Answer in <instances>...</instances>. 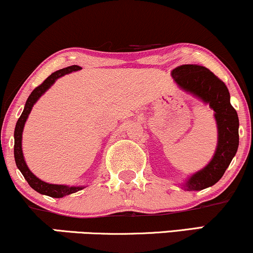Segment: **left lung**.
<instances>
[{
	"label": "left lung",
	"instance_id": "left-lung-1",
	"mask_svg": "<svg viewBox=\"0 0 253 253\" xmlns=\"http://www.w3.org/2000/svg\"><path fill=\"white\" fill-rule=\"evenodd\" d=\"M171 75L180 88L209 103L216 112L218 145L213 158L183 185L188 191H197L216 184L235 157L239 144L238 115L230 103V92L225 83L208 68L184 64L173 69Z\"/></svg>",
	"mask_w": 253,
	"mask_h": 253
}]
</instances>
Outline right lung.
I'll return each instance as SVG.
<instances>
[{
	"label": "right lung",
	"instance_id": "1",
	"mask_svg": "<svg viewBox=\"0 0 253 253\" xmlns=\"http://www.w3.org/2000/svg\"><path fill=\"white\" fill-rule=\"evenodd\" d=\"M80 69H82V68L79 67V65H71V67L63 68V69L55 71V73H52L50 75V76L46 77V79L43 81V83L40 84L39 86H36V88L33 90V92L30 93V96L28 97L26 102V105H24V110L22 112L20 118H18L16 126H15L14 156H15V162H16L17 168L20 169L22 174H23V177L28 182V184H29L35 191L42 193V195L50 196V197H54V198L64 197V196L77 192L84 188L83 186H67V185H57V184H49L37 178L35 174L28 169L26 162H24L23 152H22V132H23V126L28 118V115L30 114L31 109H33V105L35 104L37 99H39L41 96L46 91V90L50 88L51 84H54L56 80L60 79L62 76H64V75L73 73V71H76Z\"/></svg>",
	"mask_w": 253,
	"mask_h": 253
}]
</instances>
